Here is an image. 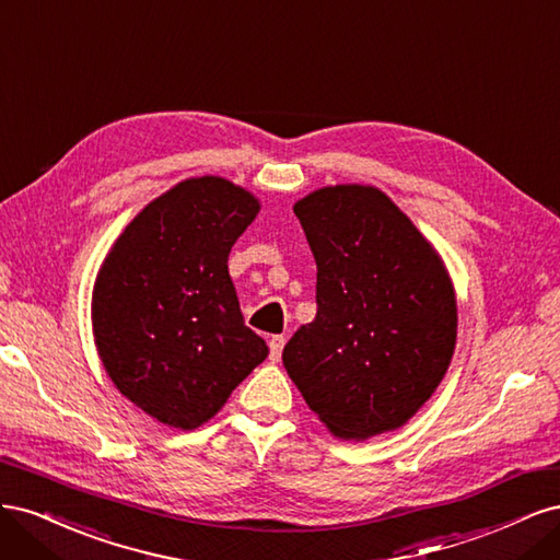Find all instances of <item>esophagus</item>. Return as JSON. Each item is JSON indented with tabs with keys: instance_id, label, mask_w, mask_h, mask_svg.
<instances>
[{
	"instance_id": "esophagus-1",
	"label": "esophagus",
	"mask_w": 560,
	"mask_h": 560,
	"mask_svg": "<svg viewBox=\"0 0 560 560\" xmlns=\"http://www.w3.org/2000/svg\"><path fill=\"white\" fill-rule=\"evenodd\" d=\"M268 348H270V360L278 362L282 354V348H284V336H270Z\"/></svg>"
}]
</instances>
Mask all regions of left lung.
<instances>
[{
	"label": "left lung",
	"mask_w": 560,
	"mask_h": 560,
	"mask_svg": "<svg viewBox=\"0 0 560 560\" xmlns=\"http://www.w3.org/2000/svg\"><path fill=\"white\" fill-rule=\"evenodd\" d=\"M294 214L317 264V315L284 346L287 374L334 436L393 432L451 364L457 306L448 270L376 186H325Z\"/></svg>",
	"instance_id": "8db88e82"
}]
</instances>
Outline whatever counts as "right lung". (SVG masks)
I'll use <instances>...</instances> for the list:
<instances>
[{"instance_id": "1", "label": "right lung", "mask_w": 560, "mask_h": 560, "mask_svg": "<svg viewBox=\"0 0 560 560\" xmlns=\"http://www.w3.org/2000/svg\"><path fill=\"white\" fill-rule=\"evenodd\" d=\"M259 200L224 177H191L132 219L93 287V336L124 397L163 425L208 422L268 358L229 276Z\"/></svg>"}]
</instances>
